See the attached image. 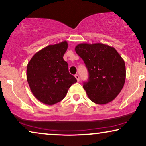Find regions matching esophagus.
Instances as JSON below:
<instances>
[{
	"mask_svg": "<svg viewBox=\"0 0 146 146\" xmlns=\"http://www.w3.org/2000/svg\"><path fill=\"white\" fill-rule=\"evenodd\" d=\"M75 78H76V80H77L78 82H79V80H80V77H79V76L78 75V74H76L75 75Z\"/></svg>",
	"mask_w": 146,
	"mask_h": 146,
	"instance_id": "34e87169",
	"label": "esophagus"
}]
</instances>
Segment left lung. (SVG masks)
<instances>
[{
	"instance_id": "1",
	"label": "left lung",
	"mask_w": 146,
	"mask_h": 146,
	"mask_svg": "<svg viewBox=\"0 0 146 146\" xmlns=\"http://www.w3.org/2000/svg\"><path fill=\"white\" fill-rule=\"evenodd\" d=\"M88 71L83 88L90 101L98 105L111 102L121 91L126 77L125 62L117 51L103 43H80L75 48Z\"/></svg>"
}]
</instances>
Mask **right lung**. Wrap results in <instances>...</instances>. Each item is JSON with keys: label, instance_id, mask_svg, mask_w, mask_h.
Returning a JSON list of instances; mask_svg holds the SVG:
<instances>
[{"label": "right lung", "instance_id": "add662e5", "mask_svg": "<svg viewBox=\"0 0 146 146\" xmlns=\"http://www.w3.org/2000/svg\"><path fill=\"white\" fill-rule=\"evenodd\" d=\"M68 45L66 41L48 45L34 54L27 64L30 89L34 96L45 105L61 101L71 85L77 82L63 59Z\"/></svg>", "mask_w": 146, "mask_h": 146}]
</instances>
